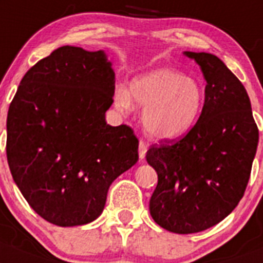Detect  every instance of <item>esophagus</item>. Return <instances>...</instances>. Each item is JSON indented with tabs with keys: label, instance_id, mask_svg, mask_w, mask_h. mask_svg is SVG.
Segmentation results:
<instances>
[{
	"label": "esophagus",
	"instance_id": "34e87169",
	"mask_svg": "<svg viewBox=\"0 0 263 263\" xmlns=\"http://www.w3.org/2000/svg\"><path fill=\"white\" fill-rule=\"evenodd\" d=\"M147 143L144 141H139V159H144V156H146V153H147Z\"/></svg>",
	"mask_w": 263,
	"mask_h": 263
}]
</instances>
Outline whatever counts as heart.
<instances>
[{"mask_svg": "<svg viewBox=\"0 0 263 263\" xmlns=\"http://www.w3.org/2000/svg\"><path fill=\"white\" fill-rule=\"evenodd\" d=\"M117 109L129 112L133 103L144 109L143 126L154 138L176 141L186 136L201 116L204 88L196 78L170 67H159L136 77L130 90L117 87Z\"/></svg>", "mask_w": 263, "mask_h": 263, "instance_id": "heart-1", "label": "heart"}]
</instances>
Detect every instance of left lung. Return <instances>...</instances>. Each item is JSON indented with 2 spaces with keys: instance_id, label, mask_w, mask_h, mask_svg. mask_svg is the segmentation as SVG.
I'll return each mask as SVG.
<instances>
[{
  "instance_id": "1",
  "label": "left lung",
  "mask_w": 263,
  "mask_h": 263,
  "mask_svg": "<svg viewBox=\"0 0 263 263\" xmlns=\"http://www.w3.org/2000/svg\"><path fill=\"white\" fill-rule=\"evenodd\" d=\"M206 79L198 121L179 141H160L146 154L158 173L150 199L155 223L173 233L218 224L244 196L258 144L249 96L237 77L211 53L184 52Z\"/></svg>"
}]
</instances>
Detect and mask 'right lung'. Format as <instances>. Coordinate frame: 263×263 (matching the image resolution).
I'll list each match as a JSON object with an SVG mask.
<instances>
[{
  "instance_id": "1",
  "label": "right lung",
  "mask_w": 263,
  "mask_h": 263,
  "mask_svg": "<svg viewBox=\"0 0 263 263\" xmlns=\"http://www.w3.org/2000/svg\"><path fill=\"white\" fill-rule=\"evenodd\" d=\"M113 95L104 50L65 45L22 78L7 112V163L28 204L52 224L95 220L110 184L138 161L133 129L105 121Z\"/></svg>"
}]
</instances>
